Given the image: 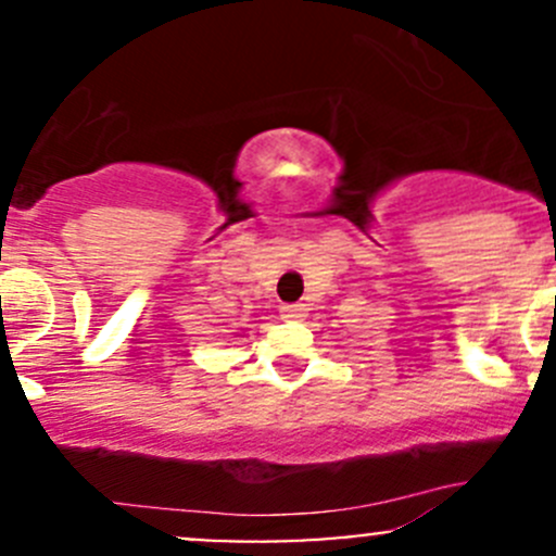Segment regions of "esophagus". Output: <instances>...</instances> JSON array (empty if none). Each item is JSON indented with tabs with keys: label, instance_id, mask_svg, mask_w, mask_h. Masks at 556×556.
Returning <instances> with one entry per match:
<instances>
[{
	"label": "esophagus",
	"instance_id": "esophagus-1",
	"mask_svg": "<svg viewBox=\"0 0 556 556\" xmlns=\"http://www.w3.org/2000/svg\"><path fill=\"white\" fill-rule=\"evenodd\" d=\"M304 317H306V306L304 304L282 306V319H288V323H295V319H304Z\"/></svg>",
	"mask_w": 556,
	"mask_h": 556
}]
</instances>
